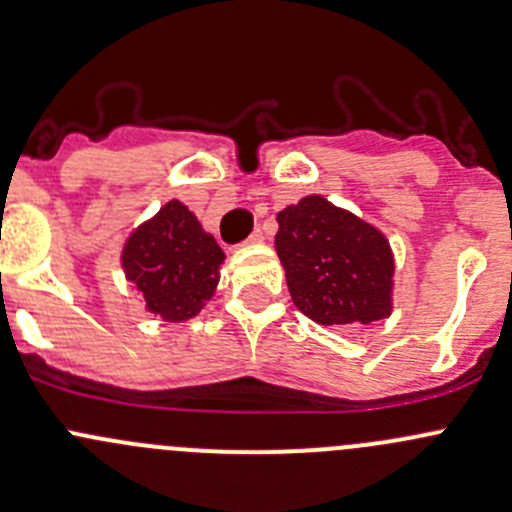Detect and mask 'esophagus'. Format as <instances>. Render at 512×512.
Segmentation results:
<instances>
[{
  "label": "esophagus",
  "mask_w": 512,
  "mask_h": 512,
  "mask_svg": "<svg viewBox=\"0 0 512 512\" xmlns=\"http://www.w3.org/2000/svg\"><path fill=\"white\" fill-rule=\"evenodd\" d=\"M262 237H265L262 235V230H255L250 237H247V242H250V245H257V242H262Z\"/></svg>",
  "instance_id": "1"
}]
</instances>
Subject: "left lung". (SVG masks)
<instances>
[{"mask_svg": "<svg viewBox=\"0 0 512 512\" xmlns=\"http://www.w3.org/2000/svg\"><path fill=\"white\" fill-rule=\"evenodd\" d=\"M277 255L292 302L324 327H356L391 314L394 255L374 225L322 195L277 213Z\"/></svg>", "mask_w": 512, "mask_h": 512, "instance_id": "left-lung-1", "label": "left lung"}]
</instances>
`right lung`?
Returning <instances> with one entry per match:
<instances>
[{"label":"right lung","instance_id":"1","mask_svg":"<svg viewBox=\"0 0 512 512\" xmlns=\"http://www.w3.org/2000/svg\"><path fill=\"white\" fill-rule=\"evenodd\" d=\"M225 252L180 200H170L156 218L126 240L121 265L163 322L195 317L213 297Z\"/></svg>","mask_w":512,"mask_h":512}]
</instances>
